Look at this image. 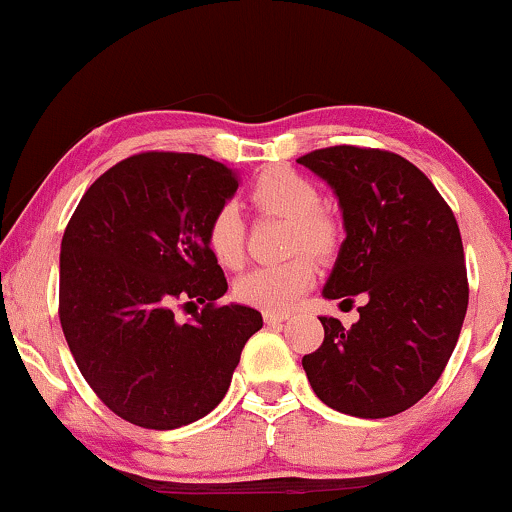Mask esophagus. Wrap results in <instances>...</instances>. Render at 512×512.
Here are the masks:
<instances>
[{
  "instance_id": "1",
  "label": "esophagus",
  "mask_w": 512,
  "mask_h": 512,
  "mask_svg": "<svg viewBox=\"0 0 512 512\" xmlns=\"http://www.w3.org/2000/svg\"><path fill=\"white\" fill-rule=\"evenodd\" d=\"M264 322H267V325H279V322H284V320H289V313H274V310H264Z\"/></svg>"
}]
</instances>
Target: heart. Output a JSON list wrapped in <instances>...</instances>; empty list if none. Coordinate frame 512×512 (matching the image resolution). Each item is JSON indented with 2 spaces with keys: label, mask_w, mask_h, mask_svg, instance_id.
Returning <instances> with one entry per match:
<instances>
[{
  "label": "heart",
  "mask_w": 512,
  "mask_h": 512,
  "mask_svg": "<svg viewBox=\"0 0 512 512\" xmlns=\"http://www.w3.org/2000/svg\"><path fill=\"white\" fill-rule=\"evenodd\" d=\"M248 202L257 214L289 221L284 250L293 257L243 274L233 293L240 303L252 308L284 313L315 284V260L302 250L308 249L317 257H332L342 240V228L330 211L320 207V190L313 182L284 166L267 168L257 175L248 190ZM204 243L221 267L236 269L243 264L245 223L233 204H223L214 211L204 231Z\"/></svg>",
  "instance_id": "obj_1"
}]
</instances>
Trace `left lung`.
<instances>
[{"mask_svg": "<svg viewBox=\"0 0 512 512\" xmlns=\"http://www.w3.org/2000/svg\"><path fill=\"white\" fill-rule=\"evenodd\" d=\"M298 163L330 182L344 216L346 240L322 293L368 298L351 327L320 317L325 339L303 356L305 375L342 414L395 416L438 383L460 337L469 284L455 214L392 151L339 144Z\"/></svg>", "mask_w": 512, "mask_h": 512, "instance_id": "left-lung-1", "label": "left lung"}]
</instances>
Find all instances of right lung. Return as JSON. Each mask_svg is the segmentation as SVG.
Wrapping results in <instances>:
<instances>
[{
  "label": "right lung",
  "instance_id": "1",
  "mask_svg": "<svg viewBox=\"0 0 512 512\" xmlns=\"http://www.w3.org/2000/svg\"><path fill=\"white\" fill-rule=\"evenodd\" d=\"M238 190L231 168L199 154L144 151L115 163L74 209L60 250V322L98 399L134 426L170 431L226 395L240 351L262 327L204 243ZM203 303L180 326L178 304Z\"/></svg>",
  "mask_w": 512,
  "mask_h": 512
}]
</instances>
